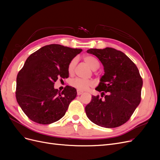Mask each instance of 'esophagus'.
I'll return each instance as SVG.
<instances>
[{"mask_svg":"<svg viewBox=\"0 0 160 160\" xmlns=\"http://www.w3.org/2000/svg\"><path fill=\"white\" fill-rule=\"evenodd\" d=\"M83 91H79V90H77V95H81L82 93H83Z\"/></svg>","mask_w":160,"mask_h":160,"instance_id":"esophagus-1","label":"esophagus"}]
</instances>
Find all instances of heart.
<instances>
[{
	"label": "heart",
	"instance_id": "obj_1",
	"mask_svg": "<svg viewBox=\"0 0 160 160\" xmlns=\"http://www.w3.org/2000/svg\"><path fill=\"white\" fill-rule=\"evenodd\" d=\"M83 60L93 70L98 69L100 65V62L97 58L93 55H85L83 56ZM77 64V59L75 58L72 59L68 65V72L72 75L74 72L75 66ZM71 85L79 91H85L91 87L93 86L94 82L89 79H83L81 78H75L71 81Z\"/></svg>",
	"mask_w": 160,
	"mask_h": 160
}]
</instances>
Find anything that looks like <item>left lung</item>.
I'll return each mask as SVG.
<instances>
[{
  "label": "left lung",
  "mask_w": 160,
  "mask_h": 160,
  "mask_svg": "<svg viewBox=\"0 0 160 160\" xmlns=\"http://www.w3.org/2000/svg\"><path fill=\"white\" fill-rule=\"evenodd\" d=\"M88 52L95 55L104 67L105 74L95 90L105 98L92 96L85 107L86 115L99 126L119 127L130 119L141 101L143 80L139 70L126 55L113 48L91 49Z\"/></svg>",
  "instance_id": "obj_1"
}]
</instances>
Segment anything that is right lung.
I'll return each instance as SVG.
<instances>
[{"instance_id":"right-lung-1","label":"right lung","mask_w":160,"mask_h":160,"mask_svg":"<svg viewBox=\"0 0 160 160\" xmlns=\"http://www.w3.org/2000/svg\"><path fill=\"white\" fill-rule=\"evenodd\" d=\"M82 51L61 45L41 47L27 58L17 77L16 98L23 112L32 122L47 125L65 115L77 96L67 85L62 92L54 88L58 78L69 77L68 65Z\"/></svg>"}]
</instances>
